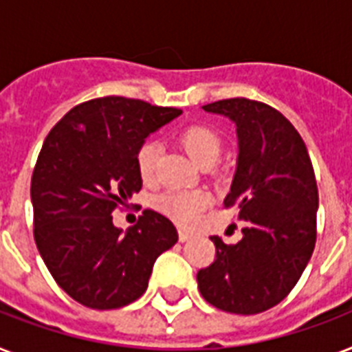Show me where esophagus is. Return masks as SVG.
Wrapping results in <instances>:
<instances>
[{
    "instance_id": "1",
    "label": "esophagus",
    "mask_w": 352,
    "mask_h": 352,
    "mask_svg": "<svg viewBox=\"0 0 352 352\" xmlns=\"http://www.w3.org/2000/svg\"><path fill=\"white\" fill-rule=\"evenodd\" d=\"M193 237V234L192 232H188V230H179V241H181V243H186V241H190Z\"/></svg>"
}]
</instances>
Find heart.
Segmentation results:
<instances>
[{"label":"heart","instance_id":"1","mask_svg":"<svg viewBox=\"0 0 352 352\" xmlns=\"http://www.w3.org/2000/svg\"><path fill=\"white\" fill-rule=\"evenodd\" d=\"M179 144L184 151L190 155V159L197 166L203 168L204 164H214L221 153V138L219 135L208 126L193 124L184 127L179 133ZM159 144L153 140L140 144V148L135 153V164L140 179L144 182H151L157 173V160H159ZM212 204V197L201 190H166L155 197V208L168 215L179 225H190L197 219V215L206 206Z\"/></svg>","mask_w":352,"mask_h":352}]
</instances>
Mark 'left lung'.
<instances>
[{"label": "left lung", "mask_w": 352, "mask_h": 352, "mask_svg": "<svg viewBox=\"0 0 352 352\" xmlns=\"http://www.w3.org/2000/svg\"><path fill=\"white\" fill-rule=\"evenodd\" d=\"M237 126L239 157L225 208L245 221L235 245H215V259L197 272L199 292L215 309L259 314L294 289L316 245L318 186L296 127L274 107L248 98L203 106Z\"/></svg>", "instance_id": "8db88e82"}]
</instances>
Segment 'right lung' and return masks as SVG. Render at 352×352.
I'll list each match as a JSON object with an SVG mask.
<instances>
[{"label": "right lung", "mask_w": 352, "mask_h": 352, "mask_svg": "<svg viewBox=\"0 0 352 352\" xmlns=\"http://www.w3.org/2000/svg\"><path fill=\"white\" fill-rule=\"evenodd\" d=\"M181 113L104 96L74 106L47 135L30 181L34 241L54 281L80 305L111 311L138 300L155 259L179 239L159 212L144 210L126 234L111 214L142 188L140 144Z\"/></svg>", "instance_id": "add662e5"}]
</instances>
